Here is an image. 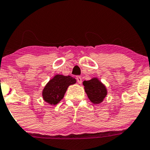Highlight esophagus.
I'll return each mask as SVG.
<instances>
[{
  "label": "esophagus",
  "instance_id": "obj_1",
  "mask_svg": "<svg viewBox=\"0 0 150 150\" xmlns=\"http://www.w3.org/2000/svg\"><path fill=\"white\" fill-rule=\"evenodd\" d=\"M76 80H77V82H78L79 84H81V83H82V79H81V77L79 76H76Z\"/></svg>",
  "mask_w": 150,
  "mask_h": 150
}]
</instances>
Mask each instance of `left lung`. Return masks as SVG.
<instances>
[{"label":"left lung","mask_w":150,"mask_h":150,"mask_svg":"<svg viewBox=\"0 0 150 150\" xmlns=\"http://www.w3.org/2000/svg\"><path fill=\"white\" fill-rule=\"evenodd\" d=\"M83 85L88 98L94 104H100L104 100L108 95L105 85L97 77L88 81H84Z\"/></svg>","instance_id":"8db88e82"}]
</instances>
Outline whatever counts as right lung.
I'll list each match as a JSON object with an SVG mask.
<instances>
[{"instance_id":"obj_1","label":"right lung","mask_w":150,"mask_h":150,"mask_svg":"<svg viewBox=\"0 0 150 150\" xmlns=\"http://www.w3.org/2000/svg\"><path fill=\"white\" fill-rule=\"evenodd\" d=\"M76 82V80L71 76L55 75L42 89L43 100L51 105H55L64 98L68 87Z\"/></svg>"}]
</instances>
